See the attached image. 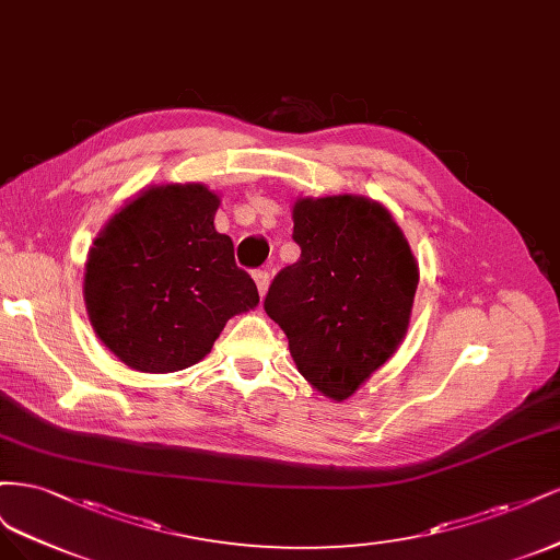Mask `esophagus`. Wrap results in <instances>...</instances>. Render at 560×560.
Masks as SVG:
<instances>
[{"mask_svg":"<svg viewBox=\"0 0 560 560\" xmlns=\"http://www.w3.org/2000/svg\"><path fill=\"white\" fill-rule=\"evenodd\" d=\"M254 279H256L260 298H265L267 288H269V272H267V269H258V272H254Z\"/></svg>","mask_w":560,"mask_h":560,"instance_id":"esophagus-1","label":"esophagus"}]
</instances>
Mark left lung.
<instances>
[{"label":"left lung","instance_id":"obj_1","mask_svg":"<svg viewBox=\"0 0 560 560\" xmlns=\"http://www.w3.org/2000/svg\"><path fill=\"white\" fill-rule=\"evenodd\" d=\"M293 240L300 260L275 277L265 312L298 372L341 402L402 345L419 262L390 211L360 195L298 197Z\"/></svg>","mask_w":560,"mask_h":560}]
</instances>
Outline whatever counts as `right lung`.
Masks as SVG:
<instances>
[{
	"label": "right lung",
	"mask_w": 560,
	"mask_h": 560,
	"mask_svg": "<svg viewBox=\"0 0 560 560\" xmlns=\"http://www.w3.org/2000/svg\"><path fill=\"white\" fill-rule=\"evenodd\" d=\"M221 197L202 184L139 190L88 250L83 300L97 339L137 372L186 370L225 323L256 310L258 288L215 232Z\"/></svg>",
	"instance_id": "1"
}]
</instances>
